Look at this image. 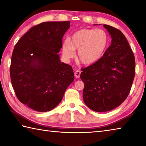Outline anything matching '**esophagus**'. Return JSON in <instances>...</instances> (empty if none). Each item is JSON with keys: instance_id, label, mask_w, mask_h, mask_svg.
<instances>
[{"instance_id": "obj_1", "label": "esophagus", "mask_w": 146, "mask_h": 146, "mask_svg": "<svg viewBox=\"0 0 146 146\" xmlns=\"http://www.w3.org/2000/svg\"><path fill=\"white\" fill-rule=\"evenodd\" d=\"M80 71H79V70H76L75 72V77L76 78H80Z\"/></svg>"}]
</instances>
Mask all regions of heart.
Here are the masks:
<instances>
[{"label": "heart", "instance_id": "heart-1", "mask_svg": "<svg viewBox=\"0 0 146 146\" xmlns=\"http://www.w3.org/2000/svg\"><path fill=\"white\" fill-rule=\"evenodd\" d=\"M108 37L101 29H82L71 35L62 46L64 57L70 59L77 51V58L81 63L90 65L102 57L108 46Z\"/></svg>", "mask_w": 146, "mask_h": 146}]
</instances>
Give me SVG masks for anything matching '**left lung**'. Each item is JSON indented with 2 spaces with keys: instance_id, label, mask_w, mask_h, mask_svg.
<instances>
[{
  "instance_id": "left-lung-1",
  "label": "left lung",
  "mask_w": 146,
  "mask_h": 146,
  "mask_svg": "<svg viewBox=\"0 0 146 146\" xmlns=\"http://www.w3.org/2000/svg\"><path fill=\"white\" fill-rule=\"evenodd\" d=\"M103 26L111 37V46L97 62L82 68L80 74L84 102L97 112L112 110L126 99L135 74V56L124 35L112 26Z\"/></svg>"
}]
</instances>
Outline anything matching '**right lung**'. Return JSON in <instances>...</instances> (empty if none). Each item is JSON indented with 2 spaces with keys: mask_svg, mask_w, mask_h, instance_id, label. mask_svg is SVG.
Here are the masks:
<instances>
[{
  "mask_svg": "<svg viewBox=\"0 0 146 146\" xmlns=\"http://www.w3.org/2000/svg\"><path fill=\"white\" fill-rule=\"evenodd\" d=\"M70 28V21L40 23L15 46L11 84L20 102L36 111H49L57 106L75 79L72 67L61 62L58 54Z\"/></svg>",
  "mask_w": 146,
  "mask_h": 146,
  "instance_id": "add662e5",
  "label": "right lung"
}]
</instances>
